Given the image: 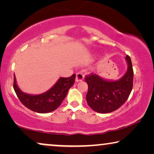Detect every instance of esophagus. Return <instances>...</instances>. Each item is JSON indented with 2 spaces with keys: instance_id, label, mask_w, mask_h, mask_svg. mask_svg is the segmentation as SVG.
Returning <instances> with one entry per match:
<instances>
[{
  "instance_id": "obj_1",
  "label": "esophagus",
  "mask_w": 154,
  "mask_h": 154,
  "mask_svg": "<svg viewBox=\"0 0 154 154\" xmlns=\"http://www.w3.org/2000/svg\"><path fill=\"white\" fill-rule=\"evenodd\" d=\"M84 74L83 73H76V77H75V81L79 82L81 81L84 79Z\"/></svg>"
}]
</instances>
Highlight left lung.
I'll list each match as a JSON object with an SVG mask.
<instances>
[{
    "instance_id": "8db88e82",
    "label": "left lung",
    "mask_w": 154,
    "mask_h": 154,
    "mask_svg": "<svg viewBox=\"0 0 154 154\" xmlns=\"http://www.w3.org/2000/svg\"><path fill=\"white\" fill-rule=\"evenodd\" d=\"M128 70L121 79L116 81L104 80L97 74L85 75L88 85L86 100L92 110L107 113L120 108L129 97L133 86V69L130 57L126 56Z\"/></svg>"
}]
</instances>
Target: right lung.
<instances>
[{
	"label": "right lung",
	"instance_id": "add662e5",
	"mask_svg": "<svg viewBox=\"0 0 154 154\" xmlns=\"http://www.w3.org/2000/svg\"><path fill=\"white\" fill-rule=\"evenodd\" d=\"M75 79V74L69 78H60L48 91L38 95H31L21 91L14 75L13 88L17 96L24 106L35 112L46 113L54 111L60 106L66 97L69 89L74 84Z\"/></svg>",
	"mask_w": 154,
	"mask_h": 154
}]
</instances>
